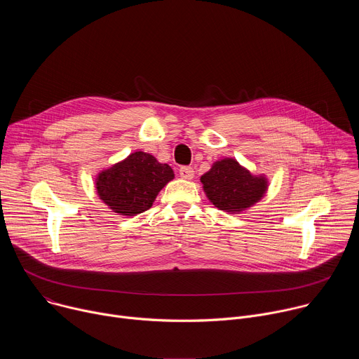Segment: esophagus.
Wrapping results in <instances>:
<instances>
[{
	"instance_id": "34e87169",
	"label": "esophagus",
	"mask_w": 359,
	"mask_h": 359,
	"mask_svg": "<svg viewBox=\"0 0 359 359\" xmlns=\"http://www.w3.org/2000/svg\"><path fill=\"white\" fill-rule=\"evenodd\" d=\"M179 175H180L182 179L191 180V179L194 177V170H193V168H190V166H182V168L179 169Z\"/></svg>"
}]
</instances>
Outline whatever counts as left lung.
Returning <instances> with one entry per match:
<instances>
[{
  "label": "left lung",
  "mask_w": 359,
  "mask_h": 359,
  "mask_svg": "<svg viewBox=\"0 0 359 359\" xmlns=\"http://www.w3.org/2000/svg\"><path fill=\"white\" fill-rule=\"evenodd\" d=\"M200 180L209 200L219 210L229 213H240L254 206L269 187L264 176H252L231 158L213 163Z\"/></svg>",
  "instance_id": "1"
}]
</instances>
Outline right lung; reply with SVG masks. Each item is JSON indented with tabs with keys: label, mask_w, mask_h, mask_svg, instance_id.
<instances>
[{
	"label": "right lung",
	"mask_w": 359,
	"mask_h": 359,
	"mask_svg": "<svg viewBox=\"0 0 359 359\" xmlns=\"http://www.w3.org/2000/svg\"><path fill=\"white\" fill-rule=\"evenodd\" d=\"M175 177L172 168L159 163L146 151H135L102 170L96 177V190L107 206L122 216H136L151 208L159 191Z\"/></svg>",
	"instance_id": "right-lung-1"
}]
</instances>
